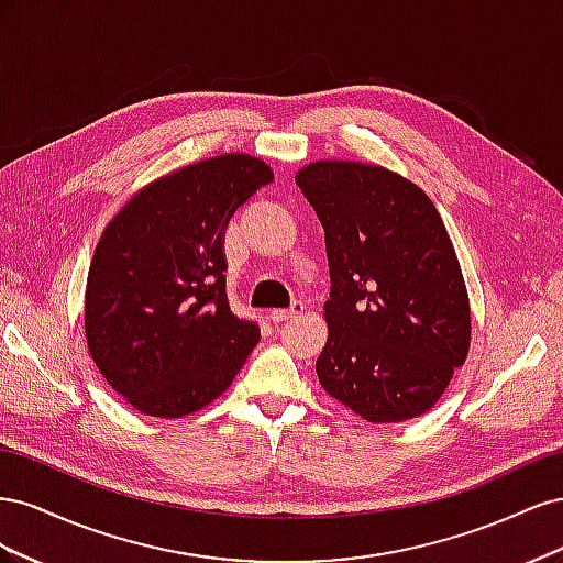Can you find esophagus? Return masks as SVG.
I'll return each instance as SVG.
<instances>
[{"mask_svg": "<svg viewBox=\"0 0 563 563\" xmlns=\"http://www.w3.org/2000/svg\"><path fill=\"white\" fill-rule=\"evenodd\" d=\"M300 312H302V302H294L288 310H275V312H269V319H272V323H284V321H288V319L298 317Z\"/></svg>", "mask_w": 563, "mask_h": 563, "instance_id": "esophagus-1", "label": "esophagus"}]
</instances>
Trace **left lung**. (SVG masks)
Here are the masks:
<instances>
[{
	"instance_id": "obj_1",
	"label": "left lung",
	"mask_w": 563,
	"mask_h": 563,
	"mask_svg": "<svg viewBox=\"0 0 563 563\" xmlns=\"http://www.w3.org/2000/svg\"><path fill=\"white\" fill-rule=\"evenodd\" d=\"M296 183L331 272L321 387L371 422L424 413L470 347V300L444 220L418 185L380 166L317 162Z\"/></svg>"
}]
</instances>
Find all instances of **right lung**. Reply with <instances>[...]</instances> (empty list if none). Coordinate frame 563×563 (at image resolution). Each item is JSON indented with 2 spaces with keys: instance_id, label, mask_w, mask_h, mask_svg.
Returning <instances> with one entry per match:
<instances>
[{
  "instance_id": "right-lung-1",
  "label": "right lung",
  "mask_w": 563,
  "mask_h": 563,
  "mask_svg": "<svg viewBox=\"0 0 563 563\" xmlns=\"http://www.w3.org/2000/svg\"><path fill=\"white\" fill-rule=\"evenodd\" d=\"M269 183V166L255 157L203 159L143 187L100 236L87 340L98 371L135 411H199L258 345V323L230 308L223 234Z\"/></svg>"
}]
</instances>
